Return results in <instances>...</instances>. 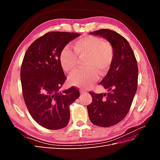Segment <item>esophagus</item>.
Segmentation results:
<instances>
[{"instance_id":"1","label":"esophagus","mask_w":160,"mask_h":160,"mask_svg":"<svg viewBox=\"0 0 160 160\" xmlns=\"http://www.w3.org/2000/svg\"><path fill=\"white\" fill-rule=\"evenodd\" d=\"M86 93L85 91H83V90H80V93L81 94H84Z\"/></svg>"}]
</instances>
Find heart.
I'll list each match as a JSON object with an SVG mask.
<instances>
[{
  "mask_svg": "<svg viewBox=\"0 0 160 160\" xmlns=\"http://www.w3.org/2000/svg\"><path fill=\"white\" fill-rule=\"evenodd\" d=\"M73 51L68 48L62 51L60 55L61 64L67 72L74 71L77 67V56L85 59V69L76 71L69 77L71 85L81 89L91 87L98 79V73L105 75L110 68L113 59V49L110 43L101 38L87 36L77 41L73 45Z\"/></svg>",
  "mask_w": 160,
  "mask_h": 160,
  "instance_id": "heart-1",
  "label": "heart"
}]
</instances>
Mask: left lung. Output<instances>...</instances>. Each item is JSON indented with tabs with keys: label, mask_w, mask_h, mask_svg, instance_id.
<instances>
[{
	"label": "left lung",
	"mask_w": 160,
	"mask_h": 160,
	"mask_svg": "<svg viewBox=\"0 0 160 160\" xmlns=\"http://www.w3.org/2000/svg\"><path fill=\"white\" fill-rule=\"evenodd\" d=\"M89 34L105 38L113 49L110 68L99 83L109 92H90L92 102L87 107L92 123L108 128L120 122L128 113L138 88V63L128 41L117 32L101 29Z\"/></svg>",
	"instance_id": "8db88e82"
}]
</instances>
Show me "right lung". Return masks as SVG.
<instances>
[{"instance_id":"1","label":"right lung","mask_w":160,"mask_h":160,"mask_svg":"<svg viewBox=\"0 0 160 160\" xmlns=\"http://www.w3.org/2000/svg\"><path fill=\"white\" fill-rule=\"evenodd\" d=\"M79 33L51 32L37 38L27 50L21 69L23 98L32 119L55 130L69 122V105L79 97L74 87L61 91L67 77L60 61L65 47Z\"/></svg>"}]
</instances>
